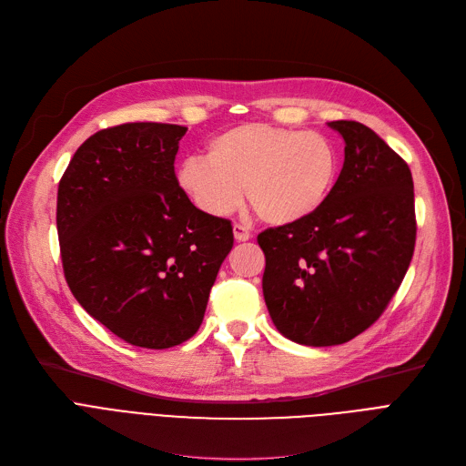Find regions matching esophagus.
Instances as JSON below:
<instances>
[{"label":"esophagus","mask_w":466,"mask_h":466,"mask_svg":"<svg viewBox=\"0 0 466 466\" xmlns=\"http://www.w3.org/2000/svg\"><path fill=\"white\" fill-rule=\"evenodd\" d=\"M234 238L236 241H248L251 238V232L243 225H234Z\"/></svg>","instance_id":"obj_1"}]
</instances>
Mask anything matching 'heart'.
Instances as JSON below:
<instances>
[{
  "mask_svg": "<svg viewBox=\"0 0 466 466\" xmlns=\"http://www.w3.org/2000/svg\"><path fill=\"white\" fill-rule=\"evenodd\" d=\"M334 141L268 122H243L208 143V158L192 155L177 167L187 198L211 217L232 213L243 198L268 225H295L319 209L338 179Z\"/></svg>",
  "mask_w": 466,
  "mask_h": 466,
  "instance_id": "heart-1",
  "label": "heart"
}]
</instances>
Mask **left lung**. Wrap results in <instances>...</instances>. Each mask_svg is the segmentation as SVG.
<instances>
[{
	"mask_svg": "<svg viewBox=\"0 0 466 466\" xmlns=\"http://www.w3.org/2000/svg\"><path fill=\"white\" fill-rule=\"evenodd\" d=\"M329 127L346 141L329 198L300 223L257 238L274 325L313 348L346 344L380 319L408 272L418 230L408 164L360 122Z\"/></svg>",
	"mask_w": 466,
	"mask_h": 466,
	"instance_id": "1",
	"label": "left lung"
}]
</instances>
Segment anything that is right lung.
<instances>
[{
    "label": "right lung",
    "instance_id": "obj_1",
    "mask_svg": "<svg viewBox=\"0 0 466 466\" xmlns=\"http://www.w3.org/2000/svg\"><path fill=\"white\" fill-rule=\"evenodd\" d=\"M187 128L127 122L90 136L58 185L56 228L77 302L127 344L166 350L200 329L228 218L206 215L177 185Z\"/></svg>",
    "mask_w": 466,
    "mask_h": 466
}]
</instances>
